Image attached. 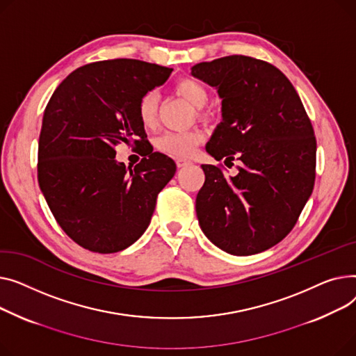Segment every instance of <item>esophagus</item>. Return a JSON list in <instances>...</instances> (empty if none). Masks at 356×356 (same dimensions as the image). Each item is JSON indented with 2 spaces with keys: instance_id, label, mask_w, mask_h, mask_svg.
I'll return each instance as SVG.
<instances>
[{
  "instance_id": "obj_1",
  "label": "esophagus",
  "mask_w": 356,
  "mask_h": 356,
  "mask_svg": "<svg viewBox=\"0 0 356 356\" xmlns=\"http://www.w3.org/2000/svg\"><path fill=\"white\" fill-rule=\"evenodd\" d=\"M190 163H191V161H190V159H185V158H178V159H177L178 168H182V166H185V165H190Z\"/></svg>"
}]
</instances>
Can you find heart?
I'll return each instance as SVG.
<instances>
[{
  "label": "heart",
  "mask_w": 356,
  "mask_h": 356,
  "mask_svg": "<svg viewBox=\"0 0 356 356\" xmlns=\"http://www.w3.org/2000/svg\"><path fill=\"white\" fill-rule=\"evenodd\" d=\"M175 92L190 102L194 108L201 109L208 102V92L202 83L195 79H179L175 86ZM138 116L145 128H154L158 118V95L155 92H146L138 102ZM204 135L200 131H184V132H165L156 142V148L171 156L188 158L191 156L197 146L202 142Z\"/></svg>",
  "instance_id": "obj_1"
}]
</instances>
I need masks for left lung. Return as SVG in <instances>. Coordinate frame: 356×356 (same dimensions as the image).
<instances>
[{"mask_svg":"<svg viewBox=\"0 0 356 356\" xmlns=\"http://www.w3.org/2000/svg\"><path fill=\"white\" fill-rule=\"evenodd\" d=\"M191 74L217 89L222 120L205 149L236 177L201 165L195 210L202 233L234 256L264 252L295 227L315 184L316 138L302 100L273 65L247 56L202 61Z\"/></svg>","mask_w":356,"mask_h":356,"instance_id":"8db88e82","label":"left lung"}]
</instances>
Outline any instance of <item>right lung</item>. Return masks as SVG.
Wrapping results in <instances>:
<instances>
[{
	"label": "right lung",
	"instance_id": "obj_1",
	"mask_svg": "<svg viewBox=\"0 0 356 356\" xmlns=\"http://www.w3.org/2000/svg\"><path fill=\"white\" fill-rule=\"evenodd\" d=\"M172 69L134 58L90 63L54 90L38 139V185L74 243L109 254L148 228L156 197L175 175L174 159L154 149L135 168L115 159L120 142H146L138 102Z\"/></svg>",
	"mask_w": 356,
	"mask_h": 356
}]
</instances>
